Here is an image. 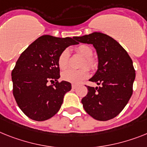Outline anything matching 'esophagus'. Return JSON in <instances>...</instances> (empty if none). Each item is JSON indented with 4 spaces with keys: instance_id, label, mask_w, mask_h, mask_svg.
<instances>
[{
    "instance_id": "1",
    "label": "esophagus",
    "mask_w": 147,
    "mask_h": 147,
    "mask_svg": "<svg viewBox=\"0 0 147 147\" xmlns=\"http://www.w3.org/2000/svg\"><path fill=\"white\" fill-rule=\"evenodd\" d=\"M78 87V85H76V84H72L71 85V88L73 89V90H76V88H77Z\"/></svg>"
}]
</instances>
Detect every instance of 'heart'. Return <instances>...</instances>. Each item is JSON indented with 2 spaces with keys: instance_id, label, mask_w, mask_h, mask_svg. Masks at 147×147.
Listing matches in <instances>:
<instances>
[{
  "instance_id": "obj_1",
  "label": "heart",
  "mask_w": 147,
  "mask_h": 147,
  "mask_svg": "<svg viewBox=\"0 0 147 147\" xmlns=\"http://www.w3.org/2000/svg\"><path fill=\"white\" fill-rule=\"evenodd\" d=\"M76 51L78 55L84 57V61L82 64V67L87 66L90 69H93L96 66V63L91 58L92 55V50L89 45L84 44L78 45L76 48ZM69 58V51L68 49H65L60 53L57 60V63L60 69L64 70L68 67ZM88 76L89 71L86 68L81 69L80 70H67L63 72L62 74V78L64 81L76 84L81 83V81L86 79Z\"/></svg>"
}]
</instances>
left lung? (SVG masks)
Instances as JSON below:
<instances>
[{
    "instance_id": "obj_1",
    "label": "left lung",
    "mask_w": 147,
    "mask_h": 147,
    "mask_svg": "<svg viewBox=\"0 0 147 147\" xmlns=\"http://www.w3.org/2000/svg\"><path fill=\"white\" fill-rule=\"evenodd\" d=\"M73 38L78 42L93 45L98 57V69L90 81L99 87L87 86L88 92L81 99L85 111L100 121L113 119L132 95L135 79L132 60L119 42L102 33Z\"/></svg>"
}]
</instances>
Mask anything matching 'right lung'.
<instances>
[{
    "mask_svg": "<svg viewBox=\"0 0 147 147\" xmlns=\"http://www.w3.org/2000/svg\"><path fill=\"white\" fill-rule=\"evenodd\" d=\"M74 38L44 35L36 39L22 53L12 71L13 96L23 113L36 121L55 116L63 104L64 96L71 90L69 82L60 78L59 55L71 45ZM55 84L49 86L47 82Z\"/></svg>",
    "mask_w": 147,
    "mask_h": 147,
    "instance_id": "right-lung-1",
    "label": "right lung"
}]
</instances>
